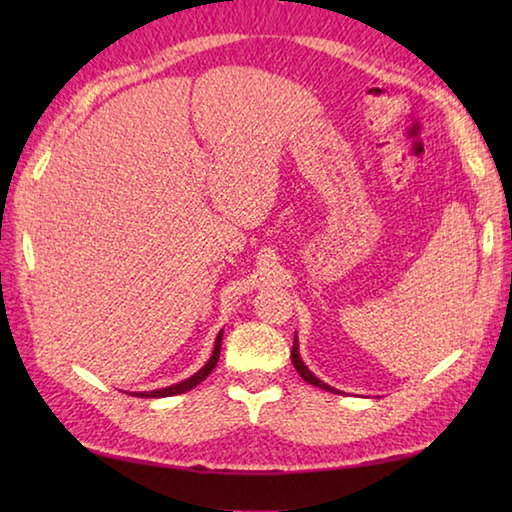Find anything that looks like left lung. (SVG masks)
<instances>
[{"mask_svg": "<svg viewBox=\"0 0 512 512\" xmlns=\"http://www.w3.org/2000/svg\"><path fill=\"white\" fill-rule=\"evenodd\" d=\"M291 361H293V368L298 370V375L305 379V381H309L311 386H318V388H325V391H329V393H339L336 391V388H332L329 384H325V381H320L314 372H311L307 366H305V361L300 359V352H298V332H296V339H293V350H291Z\"/></svg>", "mask_w": 512, "mask_h": 512, "instance_id": "8db88e82", "label": "left lung"}]
</instances>
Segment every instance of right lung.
Returning a JSON list of instances; mask_svg holds the SVG:
<instances>
[{"label":"right lung","instance_id":"right-lung-1","mask_svg":"<svg viewBox=\"0 0 512 512\" xmlns=\"http://www.w3.org/2000/svg\"><path fill=\"white\" fill-rule=\"evenodd\" d=\"M221 341H223V329H221L219 334H216L214 352H212L210 361H207L201 370L194 372L192 377L178 381V384H171V386H167V388H158V391H144V393H133V395H135V397H171V395H180V393L192 391L194 386L201 384V381L216 368V361H219V354H221Z\"/></svg>","mask_w":512,"mask_h":512}]
</instances>
